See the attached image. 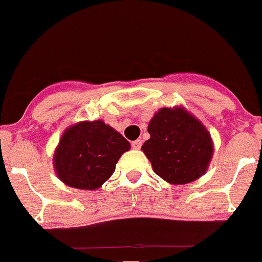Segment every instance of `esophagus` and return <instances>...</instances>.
Returning <instances> with one entry per match:
<instances>
[{
	"instance_id": "34e87169",
	"label": "esophagus",
	"mask_w": 262,
	"mask_h": 262,
	"mask_svg": "<svg viewBox=\"0 0 262 262\" xmlns=\"http://www.w3.org/2000/svg\"><path fill=\"white\" fill-rule=\"evenodd\" d=\"M132 147H133L134 149H139L142 147V141H139V139H137V141H133V142H132Z\"/></svg>"
}]
</instances>
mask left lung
<instances>
[{
    "label": "left lung",
    "mask_w": 262,
    "mask_h": 262,
    "mask_svg": "<svg viewBox=\"0 0 262 262\" xmlns=\"http://www.w3.org/2000/svg\"><path fill=\"white\" fill-rule=\"evenodd\" d=\"M148 133L142 151L162 179L185 184L206 172L214 151L211 137L184 108H161L149 121Z\"/></svg>",
    "instance_id": "left-lung-1"
}]
</instances>
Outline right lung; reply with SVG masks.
Here are the masks:
<instances>
[{"label": "right lung", "mask_w": 262, "mask_h": 262, "mask_svg": "<svg viewBox=\"0 0 262 262\" xmlns=\"http://www.w3.org/2000/svg\"><path fill=\"white\" fill-rule=\"evenodd\" d=\"M129 148V142L103 121H82L62 134L53 164L65 184L97 189L114 174L116 162Z\"/></svg>", "instance_id": "1"}]
</instances>
